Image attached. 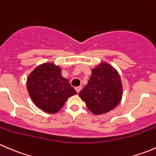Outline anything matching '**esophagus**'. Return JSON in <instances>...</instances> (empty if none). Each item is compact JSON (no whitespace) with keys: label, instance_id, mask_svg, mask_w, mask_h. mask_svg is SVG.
I'll return each mask as SVG.
<instances>
[{"label":"esophagus","instance_id":"obj_1","mask_svg":"<svg viewBox=\"0 0 156 156\" xmlns=\"http://www.w3.org/2000/svg\"><path fill=\"white\" fill-rule=\"evenodd\" d=\"M81 87H81V86H78V87H75V90H76V92L78 93V94L80 92V90H81Z\"/></svg>","mask_w":156,"mask_h":156}]
</instances>
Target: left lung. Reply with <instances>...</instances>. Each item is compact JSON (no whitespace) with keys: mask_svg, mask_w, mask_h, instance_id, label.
I'll list each match as a JSON object with an SVG mask.
<instances>
[{"mask_svg":"<svg viewBox=\"0 0 156 156\" xmlns=\"http://www.w3.org/2000/svg\"><path fill=\"white\" fill-rule=\"evenodd\" d=\"M78 95L96 115L108 112L119 104L123 95L119 73L108 62H100L92 69L87 84Z\"/></svg>","mask_w":156,"mask_h":156,"instance_id":"left-lung-1","label":"left lung"}]
</instances>
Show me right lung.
Here are the masks:
<instances>
[{
  "mask_svg": "<svg viewBox=\"0 0 156 156\" xmlns=\"http://www.w3.org/2000/svg\"><path fill=\"white\" fill-rule=\"evenodd\" d=\"M61 70L53 62H45L36 67L27 78L26 85L31 100L47 113L59 112L69 97L77 94L69 80L62 76Z\"/></svg>",
  "mask_w": 156,
  "mask_h": 156,
  "instance_id": "obj_1",
  "label": "right lung"
}]
</instances>
